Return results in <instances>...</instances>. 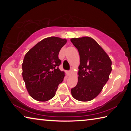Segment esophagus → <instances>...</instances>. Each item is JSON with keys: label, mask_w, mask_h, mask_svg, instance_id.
Returning a JSON list of instances; mask_svg holds the SVG:
<instances>
[{"label": "esophagus", "mask_w": 131, "mask_h": 131, "mask_svg": "<svg viewBox=\"0 0 131 131\" xmlns=\"http://www.w3.org/2000/svg\"><path fill=\"white\" fill-rule=\"evenodd\" d=\"M67 74L68 76H70V75L71 74V71H67Z\"/></svg>", "instance_id": "obj_1"}]
</instances>
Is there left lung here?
<instances>
[{
  "mask_svg": "<svg viewBox=\"0 0 131 131\" xmlns=\"http://www.w3.org/2000/svg\"><path fill=\"white\" fill-rule=\"evenodd\" d=\"M80 55L78 82L71 89L73 97L89 101L97 96L109 79L112 61L99 44L90 37L72 38Z\"/></svg>",
  "mask_w": 131,
  "mask_h": 131,
  "instance_id": "1",
  "label": "left lung"
}]
</instances>
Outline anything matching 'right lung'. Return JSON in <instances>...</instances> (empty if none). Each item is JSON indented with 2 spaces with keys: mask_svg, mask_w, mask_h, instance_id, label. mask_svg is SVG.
<instances>
[{
  "mask_svg": "<svg viewBox=\"0 0 131 131\" xmlns=\"http://www.w3.org/2000/svg\"><path fill=\"white\" fill-rule=\"evenodd\" d=\"M67 40L57 37L43 39L25 55L22 64L23 78L28 94L38 101H46L55 95L63 81L64 71L59 69L58 54Z\"/></svg>",
  "mask_w": 131,
  "mask_h": 131,
  "instance_id": "obj_1",
  "label": "right lung"
}]
</instances>
